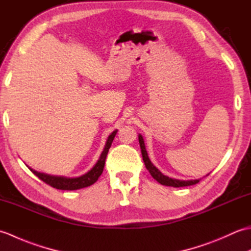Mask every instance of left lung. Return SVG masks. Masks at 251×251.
Listing matches in <instances>:
<instances>
[{
  "mask_svg": "<svg viewBox=\"0 0 251 251\" xmlns=\"http://www.w3.org/2000/svg\"><path fill=\"white\" fill-rule=\"evenodd\" d=\"M139 138V143H140V149H141V154H142V158L143 162H145V165L147 169L149 170V173L151 174L152 177L155 179L157 182H159L163 185H167V186H174V188H180V186H188V185H193L200 182L201 179H195V180H179V179H174V178H169L167 176L163 175L159 170L154 166V165L151 163L150 158H149L148 152L146 150V146H145V141H143L142 136L139 134L138 136ZM209 175V174H208Z\"/></svg>",
  "mask_w": 251,
  "mask_h": 251,
  "instance_id": "obj_1",
  "label": "left lung"
}]
</instances>
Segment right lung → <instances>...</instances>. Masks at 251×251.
I'll return each instance as SVG.
<instances>
[{"label": "right lung", "instance_id": "right-lung-1", "mask_svg": "<svg viewBox=\"0 0 251 251\" xmlns=\"http://www.w3.org/2000/svg\"><path fill=\"white\" fill-rule=\"evenodd\" d=\"M116 132H117V130H114L108 137V139H106V142H105V146L103 148V151L101 152L100 157L97 161V163L94 165V167L90 170H88L86 174L79 176V177L69 178V177H63V176H52V175H49V174L36 172V170L32 169L30 167H29V169L36 176V177H39L42 181H44L45 183H47L49 185L52 186V188H56L58 190L73 191V190L86 188V186L94 184L96 181L98 180L101 174H102L103 168H104V164H105V158H106V155H108L109 149L112 145V142H113Z\"/></svg>", "mask_w": 251, "mask_h": 251}]
</instances>
